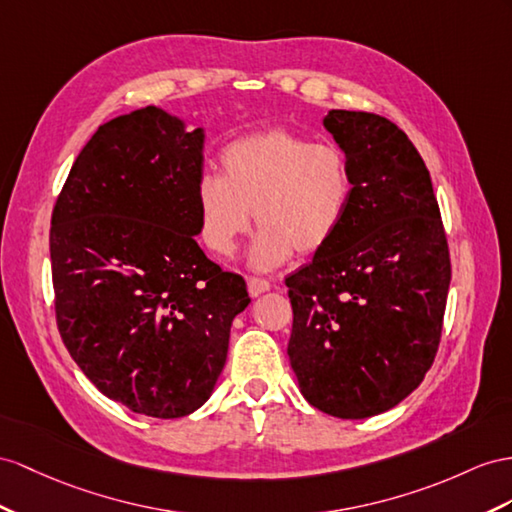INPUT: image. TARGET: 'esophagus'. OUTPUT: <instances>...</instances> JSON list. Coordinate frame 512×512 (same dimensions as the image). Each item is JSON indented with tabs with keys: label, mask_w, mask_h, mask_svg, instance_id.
I'll list each match as a JSON object with an SVG mask.
<instances>
[{
	"label": "esophagus",
	"mask_w": 512,
	"mask_h": 512,
	"mask_svg": "<svg viewBox=\"0 0 512 512\" xmlns=\"http://www.w3.org/2000/svg\"><path fill=\"white\" fill-rule=\"evenodd\" d=\"M246 285H248V294H251L253 298L270 290V283L266 279H259V277H248Z\"/></svg>",
	"instance_id": "obj_1"
}]
</instances>
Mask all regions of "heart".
I'll return each mask as SVG.
<instances>
[{
    "label": "heart",
    "instance_id": "b5f03b06",
    "mask_svg": "<svg viewBox=\"0 0 512 512\" xmlns=\"http://www.w3.org/2000/svg\"><path fill=\"white\" fill-rule=\"evenodd\" d=\"M220 164L222 175L203 173L196 181L201 240L214 255L231 257L255 212L261 231L253 264L259 268L279 266L294 251L311 255L329 246L355 194L342 147L283 127L231 140Z\"/></svg>",
    "mask_w": 512,
    "mask_h": 512
}]
</instances>
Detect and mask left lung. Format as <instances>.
I'll return each mask as SVG.
<instances>
[{"instance_id": "8db88e82", "label": "left lung", "mask_w": 512, "mask_h": 512, "mask_svg": "<svg viewBox=\"0 0 512 512\" xmlns=\"http://www.w3.org/2000/svg\"><path fill=\"white\" fill-rule=\"evenodd\" d=\"M355 194L342 229L285 279L287 355L311 406L342 419L389 411L437 357L452 266L430 173L385 116L331 110Z\"/></svg>"}]
</instances>
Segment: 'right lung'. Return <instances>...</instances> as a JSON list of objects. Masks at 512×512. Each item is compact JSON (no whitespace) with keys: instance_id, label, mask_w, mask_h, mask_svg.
<instances>
[{"instance_id":"add662e5","label":"right lung","mask_w":512,"mask_h":512,"mask_svg":"<svg viewBox=\"0 0 512 512\" xmlns=\"http://www.w3.org/2000/svg\"><path fill=\"white\" fill-rule=\"evenodd\" d=\"M203 140L153 106L119 116L77 155L51 212L64 346L103 396L160 419L209 398L251 303L194 240Z\"/></svg>"}]
</instances>
